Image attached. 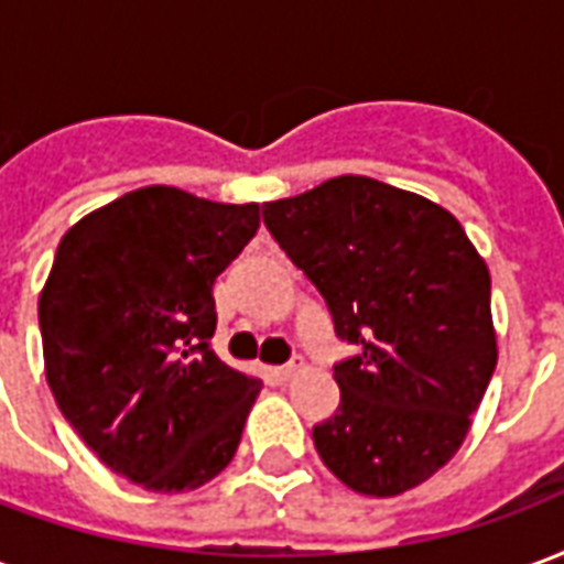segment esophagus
<instances>
[{
	"instance_id": "obj_1",
	"label": "esophagus",
	"mask_w": 564,
	"mask_h": 564,
	"mask_svg": "<svg viewBox=\"0 0 564 564\" xmlns=\"http://www.w3.org/2000/svg\"><path fill=\"white\" fill-rule=\"evenodd\" d=\"M299 371H305V366H302V362H290V366H278L271 375L278 380H293Z\"/></svg>"
}]
</instances>
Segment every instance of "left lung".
<instances>
[{"mask_svg": "<svg viewBox=\"0 0 564 564\" xmlns=\"http://www.w3.org/2000/svg\"><path fill=\"white\" fill-rule=\"evenodd\" d=\"M262 217L359 347L335 366L341 404L314 425L319 459L371 498L425 484L459 453L496 371L484 257L447 208L366 174L265 202Z\"/></svg>", "mask_w": 564, "mask_h": 564, "instance_id": "obj_1", "label": "left lung"}]
</instances>
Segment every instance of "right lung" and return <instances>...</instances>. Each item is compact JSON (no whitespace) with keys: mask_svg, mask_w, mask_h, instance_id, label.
I'll return each instance as SVG.
<instances>
[{"mask_svg":"<svg viewBox=\"0 0 564 564\" xmlns=\"http://www.w3.org/2000/svg\"><path fill=\"white\" fill-rule=\"evenodd\" d=\"M259 205L141 186L80 217L39 295L44 375L80 441L150 492L198 489L232 462L262 380L210 350L214 281Z\"/></svg>","mask_w":564,"mask_h":564,"instance_id":"right-lung-1","label":"right lung"}]
</instances>
